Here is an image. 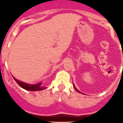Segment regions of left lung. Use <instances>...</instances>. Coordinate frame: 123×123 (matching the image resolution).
<instances>
[{
  "mask_svg": "<svg viewBox=\"0 0 123 123\" xmlns=\"http://www.w3.org/2000/svg\"><path fill=\"white\" fill-rule=\"evenodd\" d=\"M73 86H74V89H75V90H76V91H78V92H80V91H78V89H76V87H75V86H74V84H73ZM80 93H81V92H80Z\"/></svg>",
  "mask_w": 123,
  "mask_h": 123,
  "instance_id": "obj_1",
  "label": "left lung"
}]
</instances>
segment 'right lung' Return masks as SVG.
<instances>
[{"mask_svg": "<svg viewBox=\"0 0 123 123\" xmlns=\"http://www.w3.org/2000/svg\"><path fill=\"white\" fill-rule=\"evenodd\" d=\"M13 78L15 81L19 85V86H20L25 90H30V91H39V90H42L46 89V87H44L42 86V82L36 84H30L25 83V82L19 81L14 77H13Z\"/></svg>", "mask_w": 123, "mask_h": 123, "instance_id": "add662e5", "label": "right lung"}]
</instances>
